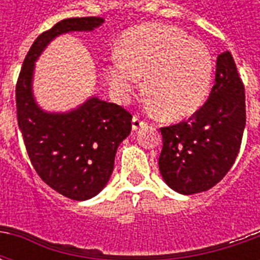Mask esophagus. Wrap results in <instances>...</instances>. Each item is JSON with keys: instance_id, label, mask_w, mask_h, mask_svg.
I'll return each mask as SVG.
<instances>
[{"instance_id": "esophagus-1", "label": "esophagus", "mask_w": 260, "mask_h": 260, "mask_svg": "<svg viewBox=\"0 0 260 260\" xmlns=\"http://www.w3.org/2000/svg\"><path fill=\"white\" fill-rule=\"evenodd\" d=\"M142 126H145V121H142L139 117H134L132 118V129L134 131H138V129H141Z\"/></svg>"}]
</instances>
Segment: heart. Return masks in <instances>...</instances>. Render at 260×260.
Wrapping results in <instances>:
<instances>
[{"instance_id": "1", "label": "heart", "mask_w": 260, "mask_h": 260, "mask_svg": "<svg viewBox=\"0 0 260 260\" xmlns=\"http://www.w3.org/2000/svg\"><path fill=\"white\" fill-rule=\"evenodd\" d=\"M214 62L210 50L173 25L146 23L126 30L119 40V54L106 65L113 94L128 103L141 87L154 110L166 119H182L206 102Z\"/></svg>"}]
</instances>
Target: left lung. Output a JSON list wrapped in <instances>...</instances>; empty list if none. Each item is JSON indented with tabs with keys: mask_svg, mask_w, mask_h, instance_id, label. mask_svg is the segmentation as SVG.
<instances>
[{
	"mask_svg": "<svg viewBox=\"0 0 260 260\" xmlns=\"http://www.w3.org/2000/svg\"><path fill=\"white\" fill-rule=\"evenodd\" d=\"M245 90L230 51L217 57L207 102L191 118L161 128L158 170L182 195L207 191L233 167L245 129Z\"/></svg>",
	"mask_w": 260,
	"mask_h": 260,
	"instance_id": "8db88e82",
	"label": "left lung"
}]
</instances>
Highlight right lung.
Returning a JSON list of instances; mask_svg holds the SVG:
<instances>
[{
	"mask_svg": "<svg viewBox=\"0 0 260 260\" xmlns=\"http://www.w3.org/2000/svg\"><path fill=\"white\" fill-rule=\"evenodd\" d=\"M103 18H69L37 37L16 83L18 124L31 166L48 186L74 201H87L107 185L119 143L131 134L132 115L96 96L64 113L46 111L33 94L36 61L55 37L93 31Z\"/></svg>",
	"mask_w": 260,
	"mask_h": 260,
	"instance_id": "1",
	"label": "right lung"
}]
</instances>
